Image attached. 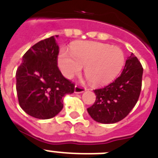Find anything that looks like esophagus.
I'll use <instances>...</instances> for the list:
<instances>
[{"mask_svg": "<svg viewBox=\"0 0 158 158\" xmlns=\"http://www.w3.org/2000/svg\"><path fill=\"white\" fill-rule=\"evenodd\" d=\"M86 91L85 87H82L80 85H75V93H83Z\"/></svg>", "mask_w": 158, "mask_h": 158, "instance_id": "esophagus-1", "label": "esophagus"}]
</instances>
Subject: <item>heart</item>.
<instances>
[{
  "label": "heart",
  "instance_id": "obj_1",
  "mask_svg": "<svg viewBox=\"0 0 158 158\" xmlns=\"http://www.w3.org/2000/svg\"><path fill=\"white\" fill-rule=\"evenodd\" d=\"M59 66L65 77L71 79L84 67V74L94 85L112 82L121 71L124 54L116 46L97 42H81L71 47V52L62 49Z\"/></svg>",
  "mask_w": 158,
  "mask_h": 158
}]
</instances>
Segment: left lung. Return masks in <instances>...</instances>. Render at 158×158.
<instances>
[{
	"instance_id": "1",
	"label": "left lung",
	"mask_w": 158,
	"mask_h": 158,
	"mask_svg": "<svg viewBox=\"0 0 158 158\" xmlns=\"http://www.w3.org/2000/svg\"><path fill=\"white\" fill-rule=\"evenodd\" d=\"M143 68L134 54L126 60L121 75L108 86L94 90L96 99L87 112L96 122L113 124L134 108L141 90Z\"/></svg>"
}]
</instances>
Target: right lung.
Here are the masks:
<instances>
[{
	"instance_id": "1",
	"label": "right lung",
	"mask_w": 158,
	"mask_h": 158,
	"mask_svg": "<svg viewBox=\"0 0 158 158\" xmlns=\"http://www.w3.org/2000/svg\"><path fill=\"white\" fill-rule=\"evenodd\" d=\"M58 37L40 41L29 49L16 72L21 108L28 115L41 120L58 115L63 108V97L72 94L75 88L57 67Z\"/></svg>"
}]
</instances>
